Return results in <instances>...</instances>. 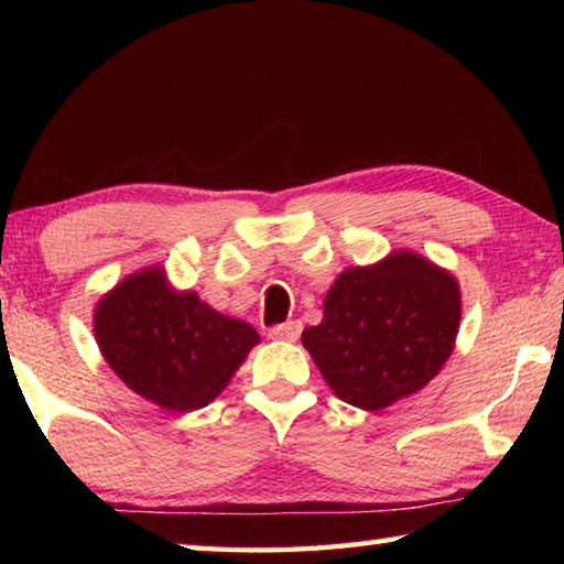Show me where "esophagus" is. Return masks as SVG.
I'll list each match as a JSON object with an SVG mask.
<instances>
[{
  "label": "esophagus",
  "instance_id": "34e87169",
  "mask_svg": "<svg viewBox=\"0 0 564 564\" xmlns=\"http://www.w3.org/2000/svg\"><path fill=\"white\" fill-rule=\"evenodd\" d=\"M301 322H285V325H275L269 329V337L271 339H279V341H297L301 337Z\"/></svg>",
  "mask_w": 564,
  "mask_h": 564
}]
</instances>
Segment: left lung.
<instances>
[{
  "label": "left lung",
  "mask_w": 564,
  "mask_h": 564,
  "mask_svg": "<svg viewBox=\"0 0 564 564\" xmlns=\"http://www.w3.org/2000/svg\"><path fill=\"white\" fill-rule=\"evenodd\" d=\"M458 325L460 285L453 273L402 249L339 273L322 322L303 332V346L339 400L378 412L438 373Z\"/></svg>",
  "instance_id": "8db88e82"
}]
</instances>
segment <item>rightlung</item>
I'll use <instances>...</instances> for the list:
<instances>
[{
	"instance_id": "obj_1",
	"label": "right lung",
	"mask_w": 564,
	"mask_h": 564,
	"mask_svg": "<svg viewBox=\"0 0 564 564\" xmlns=\"http://www.w3.org/2000/svg\"><path fill=\"white\" fill-rule=\"evenodd\" d=\"M94 334L113 373L170 412L213 402L259 344L247 322L220 315L194 291H174L162 267L106 293L94 310Z\"/></svg>"
}]
</instances>
